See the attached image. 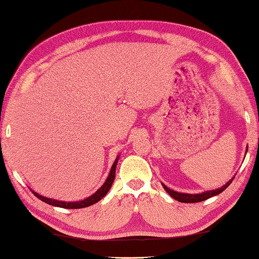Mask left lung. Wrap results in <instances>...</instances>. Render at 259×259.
<instances>
[{"instance_id":"left-lung-1","label":"left lung","mask_w":259,"mask_h":259,"mask_svg":"<svg viewBox=\"0 0 259 259\" xmlns=\"http://www.w3.org/2000/svg\"><path fill=\"white\" fill-rule=\"evenodd\" d=\"M248 150V148H247ZM247 152V151H246ZM234 179V176L232 179H231L228 183L223 187H221L219 189H215V190H211V191H205L202 193H196V194H191V193H182V192H176L174 190H171L169 188H167L165 184H162V187L166 190V192L169 194L171 198H174L175 200H178L180 202H185V203H193V202H200L206 200V199H209L214 196H217V194H220L224 191V190L229 187V185L232 183V181Z\"/></svg>"}]
</instances>
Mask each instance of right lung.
I'll return each instance as SVG.
<instances>
[{"label": "right lung", "mask_w": 259, "mask_h": 259, "mask_svg": "<svg viewBox=\"0 0 259 259\" xmlns=\"http://www.w3.org/2000/svg\"><path fill=\"white\" fill-rule=\"evenodd\" d=\"M118 159H119V156L116 158L115 162H113V165L111 166L110 173H109V176L107 178L106 182L103 183L102 187L100 188L97 192L93 193L92 196L86 198V199H83V200H80V201H72V202L59 201V200H54V199H49V198L40 196V194L33 191V190H31V192H33L34 196L37 197L39 200L47 202V203H49V205L60 207V208H67V209H78V208H85V207L92 206V205H94V203H97L98 201L101 200V199L108 193L109 190H110L111 185L113 183V180H115V176H116V166H117Z\"/></svg>", "instance_id": "right-lung-1"}]
</instances>
